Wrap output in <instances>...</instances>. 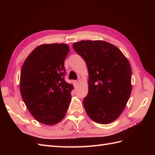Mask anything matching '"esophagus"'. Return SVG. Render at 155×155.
Returning a JSON list of instances; mask_svg holds the SVG:
<instances>
[{"mask_svg":"<svg viewBox=\"0 0 155 155\" xmlns=\"http://www.w3.org/2000/svg\"><path fill=\"white\" fill-rule=\"evenodd\" d=\"M79 83V81H74V86L76 87L78 86Z\"/></svg>","mask_w":155,"mask_h":155,"instance_id":"34e87169","label":"esophagus"}]
</instances>
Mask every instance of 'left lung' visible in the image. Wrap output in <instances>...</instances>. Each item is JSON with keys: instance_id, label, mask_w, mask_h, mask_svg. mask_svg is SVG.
<instances>
[{"instance_id": "8db88e82", "label": "left lung", "mask_w": 155, "mask_h": 155, "mask_svg": "<svg viewBox=\"0 0 155 155\" xmlns=\"http://www.w3.org/2000/svg\"><path fill=\"white\" fill-rule=\"evenodd\" d=\"M73 48L86 62L88 92L83 100L94 121L109 124L122 113L132 91L131 67L116 46L107 41H81Z\"/></svg>"}]
</instances>
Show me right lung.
I'll return each mask as SVG.
<instances>
[{"instance_id": "obj_1", "label": "right lung", "mask_w": 155, "mask_h": 155, "mask_svg": "<svg viewBox=\"0 0 155 155\" xmlns=\"http://www.w3.org/2000/svg\"><path fill=\"white\" fill-rule=\"evenodd\" d=\"M69 50L64 43L41 45L23 63L21 96L30 114L41 124L55 125L66 114L74 89L64 79V61Z\"/></svg>"}]
</instances>
